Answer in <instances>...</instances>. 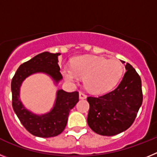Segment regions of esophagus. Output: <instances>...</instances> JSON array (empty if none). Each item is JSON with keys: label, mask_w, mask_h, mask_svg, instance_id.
<instances>
[{"label": "esophagus", "mask_w": 157, "mask_h": 157, "mask_svg": "<svg viewBox=\"0 0 157 157\" xmlns=\"http://www.w3.org/2000/svg\"><path fill=\"white\" fill-rule=\"evenodd\" d=\"M86 95L84 93L80 92L79 93V99L83 100V99H86Z\"/></svg>", "instance_id": "1"}]
</instances>
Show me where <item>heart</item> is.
Returning <instances> with one entry per match:
<instances>
[{"instance_id":"heart-1","label":"heart","mask_w":157,"mask_h":157,"mask_svg":"<svg viewBox=\"0 0 157 157\" xmlns=\"http://www.w3.org/2000/svg\"><path fill=\"white\" fill-rule=\"evenodd\" d=\"M66 81L71 84L85 78V86L94 94H103L114 88L121 79L124 68L117 59L98 56H81L73 59L71 67L61 70Z\"/></svg>"}]
</instances>
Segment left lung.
<instances>
[{
  "instance_id": "1",
  "label": "left lung",
  "mask_w": 157,
  "mask_h": 157,
  "mask_svg": "<svg viewBox=\"0 0 157 157\" xmlns=\"http://www.w3.org/2000/svg\"><path fill=\"white\" fill-rule=\"evenodd\" d=\"M125 69L127 71L114 90L98 98H87V123L97 134L113 136L125 131L132 125L141 106V78L130 63H126Z\"/></svg>"
}]
</instances>
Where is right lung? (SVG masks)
<instances>
[{
  "label": "right lung",
  "instance_id": "obj_1",
  "mask_svg": "<svg viewBox=\"0 0 157 157\" xmlns=\"http://www.w3.org/2000/svg\"><path fill=\"white\" fill-rule=\"evenodd\" d=\"M60 53L44 52L19 66L12 80V108L23 127L31 134L40 138H50L63 132L71 109L78 101V93L58 90L53 106L44 114H37L26 108L20 99V88L27 78L34 74H45L57 86L62 79L58 56Z\"/></svg>",
  "mask_w": 157,
  "mask_h": 157
}]
</instances>
